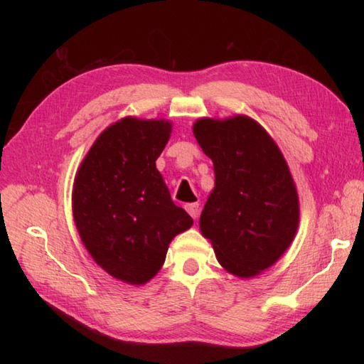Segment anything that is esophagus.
Returning a JSON list of instances; mask_svg holds the SVG:
<instances>
[{
  "label": "esophagus",
  "mask_w": 364,
  "mask_h": 364,
  "mask_svg": "<svg viewBox=\"0 0 364 364\" xmlns=\"http://www.w3.org/2000/svg\"><path fill=\"white\" fill-rule=\"evenodd\" d=\"M186 211L191 214L192 219H197L198 218V205L197 203L186 205Z\"/></svg>",
  "instance_id": "obj_1"
}]
</instances>
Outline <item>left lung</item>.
Returning a JSON list of instances; mask_svg holds the SVG:
<instances>
[{
    "instance_id": "left-lung-1",
    "label": "left lung",
    "mask_w": 364,
    "mask_h": 364,
    "mask_svg": "<svg viewBox=\"0 0 364 364\" xmlns=\"http://www.w3.org/2000/svg\"><path fill=\"white\" fill-rule=\"evenodd\" d=\"M194 134L215 173L200 215L202 235L228 272L257 275L282 257L297 231L299 198L288 164L264 128L245 115L200 119Z\"/></svg>"
}]
</instances>
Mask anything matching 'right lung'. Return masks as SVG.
I'll return each mask as SVG.
<instances>
[{
    "instance_id": "obj_1",
    "label": "right lung",
    "mask_w": 364,
    "mask_h": 364,
    "mask_svg": "<svg viewBox=\"0 0 364 364\" xmlns=\"http://www.w3.org/2000/svg\"><path fill=\"white\" fill-rule=\"evenodd\" d=\"M170 131L166 120L122 119L98 136L75 178L82 244L107 274L131 284L156 275L170 241L192 225L156 168Z\"/></svg>"
}]
</instances>
